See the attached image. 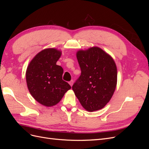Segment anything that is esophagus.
<instances>
[{"label":"esophagus","mask_w":149,"mask_h":149,"mask_svg":"<svg viewBox=\"0 0 149 149\" xmlns=\"http://www.w3.org/2000/svg\"><path fill=\"white\" fill-rule=\"evenodd\" d=\"M69 84H70L71 86H73V80L69 82Z\"/></svg>","instance_id":"obj_1"}]
</instances>
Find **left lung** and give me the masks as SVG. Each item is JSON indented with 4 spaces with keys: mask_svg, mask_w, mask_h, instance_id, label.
Listing matches in <instances>:
<instances>
[{
    "mask_svg": "<svg viewBox=\"0 0 149 149\" xmlns=\"http://www.w3.org/2000/svg\"><path fill=\"white\" fill-rule=\"evenodd\" d=\"M81 74L72 86L86 110H100L109 102L115 91L118 72L109 54L94 47L76 53Z\"/></svg>",
    "mask_w": 149,
    "mask_h": 149,
    "instance_id": "8db88e82",
    "label": "left lung"
}]
</instances>
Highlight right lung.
Returning a JSON list of instances; mask_svg holds the SVG:
<instances>
[{"label":"right lung","mask_w":149,"mask_h":149,"mask_svg":"<svg viewBox=\"0 0 149 149\" xmlns=\"http://www.w3.org/2000/svg\"><path fill=\"white\" fill-rule=\"evenodd\" d=\"M61 52L43 49L35 55L26 71V81L31 95L41 104L51 107L59 102L70 85L62 79L63 69L56 62Z\"/></svg>","instance_id":"right-lung-1"}]
</instances>
